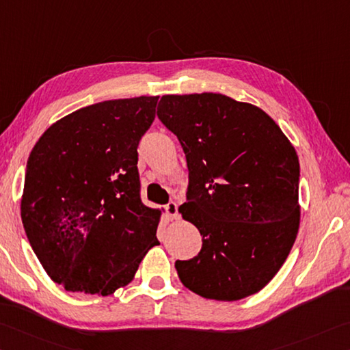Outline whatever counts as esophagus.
I'll list each match as a JSON object with an SVG mask.
<instances>
[{
    "mask_svg": "<svg viewBox=\"0 0 350 350\" xmlns=\"http://www.w3.org/2000/svg\"><path fill=\"white\" fill-rule=\"evenodd\" d=\"M164 209L170 219H175L176 217H178V206H176V203H174V201H170V203L165 204Z\"/></svg>",
    "mask_w": 350,
    "mask_h": 350,
    "instance_id": "esophagus-1",
    "label": "esophagus"
}]
</instances>
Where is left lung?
<instances>
[{"label": "left lung", "instance_id": "8db88e82", "mask_svg": "<svg viewBox=\"0 0 350 350\" xmlns=\"http://www.w3.org/2000/svg\"><path fill=\"white\" fill-rule=\"evenodd\" d=\"M157 115L185 150L180 213L203 237L197 256L175 261L181 283L218 301L261 291L298 234L299 163L291 141L260 107L221 94L164 95Z\"/></svg>", "mask_w": 350, "mask_h": 350}]
</instances>
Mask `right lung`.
<instances>
[{
	"label": "right lung",
	"mask_w": 350,
	"mask_h": 350,
	"mask_svg": "<svg viewBox=\"0 0 350 350\" xmlns=\"http://www.w3.org/2000/svg\"><path fill=\"white\" fill-rule=\"evenodd\" d=\"M158 96L92 104L30 152L21 219L41 266L70 292L110 295L158 244L159 211L141 201L138 144Z\"/></svg>",
	"instance_id": "1"
}]
</instances>
